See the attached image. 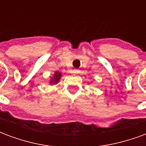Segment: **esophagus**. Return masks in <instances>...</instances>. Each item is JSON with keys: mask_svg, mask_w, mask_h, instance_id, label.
Returning <instances> with one entry per match:
<instances>
[{"mask_svg": "<svg viewBox=\"0 0 146 146\" xmlns=\"http://www.w3.org/2000/svg\"><path fill=\"white\" fill-rule=\"evenodd\" d=\"M73 73H75V74H78L80 73V70L75 69V70H73Z\"/></svg>", "mask_w": 146, "mask_h": 146, "instance_id": "esophagus-1", "label": "esophagus"}]
</instances>
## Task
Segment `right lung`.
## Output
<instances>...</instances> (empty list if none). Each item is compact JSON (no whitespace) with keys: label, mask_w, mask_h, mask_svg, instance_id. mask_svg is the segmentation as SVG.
Masks as SVG:
<instances>
[{"label":"right lung","mask_w":146,"mask_h":146,"mask_svg":"<svg viewBox=\"0 0 146 146\" xmlns=\"http://www.w3.org/2000/svg\"><path fill=\"white\" fill-rule=\"evenodd\" d=\"M62 76V73L60 72H55L54 74V76L51 77V80H50V84H56L59 81V80L61 79Z\"/></svg>","instance_id":"1"}]
</instances>
